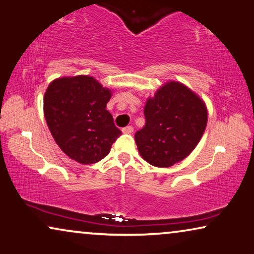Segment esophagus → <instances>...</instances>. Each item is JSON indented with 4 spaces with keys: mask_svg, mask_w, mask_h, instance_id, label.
I'll return each instance as SVG.
<instances>
[{
    "mask_svg": "<svg viewBox=\"0 0 254 254\" xmlns=\"http://www.w3.org/2000/svg\"><path fill=\"white\" fill-rule=\"evenodd\" d=\"M123 133H127V134H131L132 132H133V127H132L131 126H128V127H123Z\"/></svg>",
    "mask_w": 254,
    "mask_h": 254,
    "instance_id": "1",
    "label": "esophagus"
}]
</instances>
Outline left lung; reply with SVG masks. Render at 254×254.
<instances>
[{
	"instance_id": "1",
	"label": "left lung",
	"mask_w": 254,
	"mask_h": 254,
	"mask_svg": "<svg viewBox=\"0 0 254 254\" xmlns=\"http://www.w3.org/2000/svg\"><path fill=\"white\" fill-rule=\"evenodd\" d=\"M146 124L134 138L146 162L169 168L186 158L205 131L207 108L203 99L183 83L170 81L148 98Z\"/></svg>"
}]
</instances>
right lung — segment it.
<instances>
[{
  "mask_svg": "<svg viewBox=\"0 0 254 254\" xmlns=\"http://www.w3.org/2000/svg\"><path fill=\"white\" fill-rule=\"evenodd\" d=\"M112 90L88 75L64 76L49 84L43 111L57 145L71 160L93 164L103 160L122 134L106 106Z\"/></svg>",
  "mask_w": 254,
  "mask_h": 254,
  "instance_id": "1",
  "label": "right lung"
}]
</instances>
